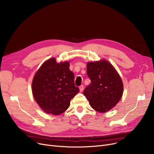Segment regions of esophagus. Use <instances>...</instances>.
Wrapping results in <instances>:
<instances>
[{
  "mask_svg": "<svg viewBox=\"0 0 154 154\" xmlns=\"http://www.w3.org/2000/svg\"><path fill=\"white\" fill-rule=\"evenodd\" d=\"M79 89H80V92H82L83 91V90H84V86L83 85H80L79 87Z\"/></svg>",
  "mask_w": 154,
  "mask_h": 154,
  "instance_id": "34e87169",
  "label": "esophagus"
}]
</instances>
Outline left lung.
Returning <instances> with one entry per match:
<instances>
[{
  "label": "left lung",
  "mask_w": 154,
  "mask_h": 154,
  "mask_svg": "<svg viewBox=\"0 0 154 154\" xmlns=\"http://www.w3.org/2000/svg\"><path fill=\"white\" fill-rule=\"evenodd\" d=\"M87 73L91 84L84 94L91 107L102 113L114 108L124 92L123 82L115 67L106 59L88 62Z\"/></svg>",
  "instance_id": "1"
}]
</instances>
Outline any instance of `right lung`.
Masks as SVG:
<instances>
[{"instance_id":"obj_1","label":"right lung","mask_w":154,"mask_h":154,"mask_svg":"<svg viewBox=\"0 0 154 154\" xmlns=\"http://www.w3.org/2000/svg\"><path fill=\"white\" fill-rule=\"evenodd\" d=\"M69 61L57 62L54 57L45 61L37 70L32 82V94L43 111L58 116L70 106L79 93Z\"/></svg>"}]
</instances>
